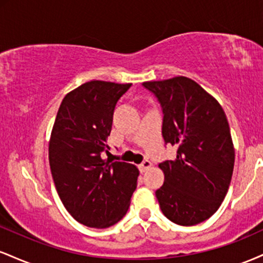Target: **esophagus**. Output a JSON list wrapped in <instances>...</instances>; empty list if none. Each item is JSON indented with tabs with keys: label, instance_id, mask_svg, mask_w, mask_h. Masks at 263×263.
Here are the masks:
<instances>
[{
	"label": "esophagus",
	"instance_id": "esophagus-1",
	"mask_svg": "<svg viewBox=\"0 0 263 263\" xmlns=\"http://www.w3.org/2000/svg\"><path fill=\"white\" fill-rule=\"evenodd\" d=\"M151 165H152V163H151L148 159H144V161L140 164V170H141V172H144V171L148 170Z\"/></svg>",
	"mask_w": 263,
	"mask_h": 263
}]
</instances>
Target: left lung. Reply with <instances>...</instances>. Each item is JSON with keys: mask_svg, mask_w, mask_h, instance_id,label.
I'll list each match as a JSON object with an SVG mask.
<instances>
[{"mask_svg": "<svg viewBox=\"0 0 263 263\" xmlns=\"http://www.w3.org/2000/svg\"><path fill=\"white\" fill-rule=\"evenodd\" d=\"M142 85L161 105L165 144L178 147L174 161L159 163L164 183L156 197L162 213L178 225L203 222L221 205L234 171L235 151L224 110L189 78Z\"/></svg>", "mask_w": 263, "mask_h": 263, "instance_id": "1", "label": "left lung"}]
</instances>
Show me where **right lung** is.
<instances>
[{"mask_svg":"<svg viewBox=\"0 0 263 263\" xmlns=\"http://www.w3.org/2000/svg\"><path fill=\"white\" fill-rule=\"evenodd\" d=\"M132 84L87 81L65 95L49 142V164L60 200L80 224L104 229L127 213L138 170L104 161L114 110Z\"/></svg>","mask_w":263,"mask_h":263,"instance_id":"right-lung-1","label":"right lung"}]
</instances>
